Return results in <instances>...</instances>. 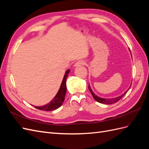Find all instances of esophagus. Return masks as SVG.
<instances>
[{
  "instance_id": "1",
  "label": "esophagus",
  "mask_w": 149,
  "mask_h": 149,
  "mask_svg": "<svg viewBox=\"0 0 149 149\" xmlns=\"http://www.w3.org/2000/svg\"><path fill=\"white\" fill-rule=\"evenodd\" d=\"M85 63H84V62L83 61H79L76 62V63L74 65V67H78V66H79L81 65H83Z\"/></svg>"
}]
</instances>
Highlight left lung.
Here are the masks:
<instances>
[{"instance_id": "obj_1", "label": "left lung", "mask_w": 149, "mask_h": 149, "mask_svg": "<svg viewBox=\"0 0 149 149\" xmlns=\"http://www.w3.org/2000/svg\"><path fill=\"white\" fill-rule=\"evenodd\" d=\"M129 51H130V49H129ZM130 55H131V53H130ZM130 86H131V85H130ZM88 89L90 91V92H91L92 96L94 97V100H95L98 102H100V103H102V104H112L117 102L119 100H120V99L123 97L126 93H127V92L128 91V90H129V89H128L127 91H125L124 93H123V94H122V95H120L119 96H118V97H112V98H102V97H100L97 96L96 94H95V93H94L93 91V90H92L91 86H90L89 84L88 86Z\"/></svg>"}]
</instances>
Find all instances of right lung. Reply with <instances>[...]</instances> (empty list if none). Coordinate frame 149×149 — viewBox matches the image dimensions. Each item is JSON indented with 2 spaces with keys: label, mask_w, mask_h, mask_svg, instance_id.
<instances>
[{
  "label": "right lung",
  "mask_w": 149,
  "mask_h": 149,
  "mask_svg": "<svg viewBox=\"0 0 149 149\" xmlns=\"http://www.w3.org/2000/svg\"><path fill=\"white\" fill-rule=\"evenodd\" d=\"M70 72V70H68L65 72L60 89L58 90L56 96L52 99L50 102L44 106H33L38 109L45 111H53L59 108L63 104V103L65 101V97L66 93V78Z\"/></svg>",
  "instance_id": "right-lung-1"
}]
</instances>
